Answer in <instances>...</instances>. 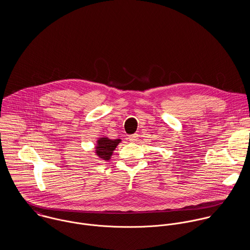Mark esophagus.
I'll use <instances>...</instances> for the list:
<instances>
[{
    "label": "esophagus",
    "mask_w": 250,
    "mask_h": 250,
    "mask_svg": "<svg viewBox=\"0 0 250 250\" xmlns=\"http://www.w3.org/2000/svg\"><path fill=\"white\" fill-rule=\"evenodd\" d=\"M138 137H139V135L138 134H134V135H131V136H129V141L131 142V143H135V142H137V140H138Z\"/></svg>",
    "instance_id": "esophagus-1"
}]
</instances>
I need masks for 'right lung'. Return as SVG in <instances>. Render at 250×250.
<instances>
[{"mask_svg": "<svg viewBox=\"0 0 250 250\" xmlns=\"http://www.w3.org/2000/svg\"><path fill=\"white\" fill-rule=\"evenodd\" d=\"M120 142L121 140H109L107 138H100L97 141L95 153L100 159L107 161L110 159L113 150Z\"/></svg>", "mask_w": 250, "mask_h": 250, "instance_id": "right-lung-1", "label": "right lung"}]
</instances>
